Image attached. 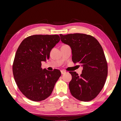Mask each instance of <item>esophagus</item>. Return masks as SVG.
<instances>
[{"mask_svg":"<svg viewBox=\"0 0 121 121\" xmlns=\"http://www.w3.org/2000/svg\"><path fill=\"white\" fill-rule=\"evenodd\" d=\"M61 74H64V73H65L66 72H65V70H61Z\"/></svg>","mask_w":121,"mask_h":121,"instance_id":"1","label":"esophagus"}]
</instances>
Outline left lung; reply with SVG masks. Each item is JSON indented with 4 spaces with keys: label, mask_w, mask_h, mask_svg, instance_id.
Instances as JSON below:
<instances>
[{
    "label": "left lung",
    "mask_w": 121,
    "mask_h": 121,
    "mask_svg": "<svg viewBox=\"0 0 121 121\" xmlns=\"http://www.w3.org/2000/svg\"><path fill=\"white\" fill-rule=\"evenodd\" d=\"M63 43L70 47L72 60L83 67L82 74L70 71L72 79L69 84L70 93L76 99L91 101L98 95L107 76V63L103 49L93 37L83 34L60 35Z\"/></svg>",
    "instance_id": "obj_1"
}]
</instances>
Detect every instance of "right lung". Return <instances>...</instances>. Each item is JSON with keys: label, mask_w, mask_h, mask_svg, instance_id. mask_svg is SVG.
<instances>
[{"label": "right lung", "mask_w": 121, "mask_h": 121, "mask_svg": "<svg viewBox=\"0 0 121 121\" xmlns=\"http://www.w3.org/2000/svg\"><path fill=\"white\" fill-rule=\"evenodd\" d=\"M60 40L59 35H36L22 41L16 51L13 65L14 79L21 92L29 99L40 101L52 93L61 73L41 68L50 58L52 49Z\"/></svg>", "instance_id": "right-lung-1"}]
</instances>
